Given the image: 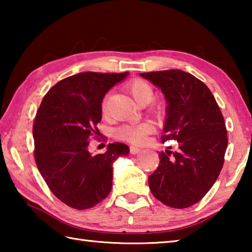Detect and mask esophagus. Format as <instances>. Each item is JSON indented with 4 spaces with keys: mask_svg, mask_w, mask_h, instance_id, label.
<instances>
[{
    "mask_svg": "<svg viewBox=\"0 0 252 252\" xmlns=\"http://www.w3.org/2000/svg\"><path fill=\"white\" fill-rule=\"evenodd\" d=\"M140 151H141V149L138 148V147H130V153L131 155H136V153H139Z\"/></svg>",
    "mask_w": 252,
    "mask_h": 252,
    "instance_id": "obj_1",
    "label": "esophagus"
}]
</instances>
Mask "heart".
I'll list each match as a JSON object with an SVG mask.
<instances>
[{"instance_id":"heart-1","label":"heart","mask_w":252,"mask_h":252,"mask_svg":"<svg viewBox=\"0 0 252 252\" xmlns=\"http://www.w3.org/2000/svg\"><path fill=\"white\" fill-rule=\"evenodd\" d=\"M126 89L140 104L149 103L153 97V88L148 81L134 79L126 84ZM102 110H105V100L102 103ZM153 126L150 122H141L136 125H126L116 130V136L130 143L140 144L146 141L147 136L152 133Z\"/></svg>"}]
</instances>
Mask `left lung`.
Here are the masks:
<instances>
[{
    "label": "left lung",
    "instance_id": "1",
    "mask_svg": "<svg viewBox=\"0 0 252 252\" xmlns=\"http://www.w3.org/2000/svg\"><path fill=\"white\" fill-rule=\"evenodd\" d=\"M141 76L160 88L168 102L162 143L178 142L177 151L159 152L160 163L149 177V188L165 206L191 207L211 189L223 167L228 146L223 116L207 85L188 72L165 70Z\"/></svg>",
    "mask_w": 252,
    "mask_h": 252
}]
</instances>
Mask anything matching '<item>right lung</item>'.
I'll use <instances>...</instances> for the list:
<instances>
[{
  "label": "right lung",
  "mask_w": 252,
  "mask_h": 252,
  "mask_svg": "<svg viewBox=\"0 0 252 252\" xmlns=\"http://www.w3.org/2000/svg\"><path fill=\"white\" fill-rule=\"evenodd\" d=\"M123 73L82 72L63 79L42 100L33 123L34 159L55 197L78 210L94 207L112 188V163L129 147L109 143L108 151L88 150L102 119V100Z\"/></svg>",
  "instance_id": "right-lung-1"
}]
</instances>
